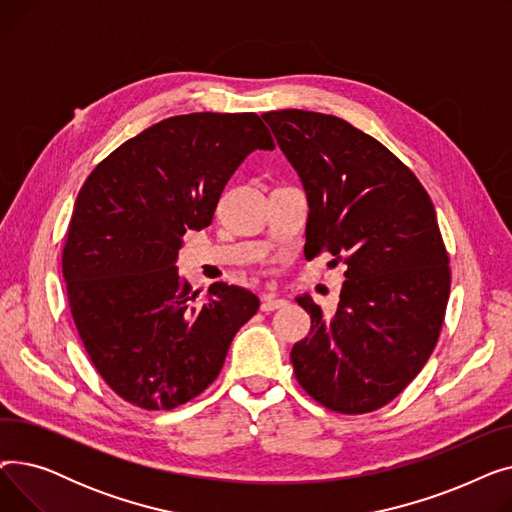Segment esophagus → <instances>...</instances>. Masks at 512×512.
<instances>
[{
  "label": "esophagus",
  "mask_w": 512,
  "mask_h": 512,
  "mask_svg": "<svg viewBox=\"0 0 512 512\" xmlns=\"http://www.w3.org/2000/svg\"><path fill=\"white\" fill-rule=\"evenodd\" d=\"M282 307H286V301L276 299L274 294H263V297H261V311L263 313H270V311H276V309H282Z\"/></svg>",
  "instance_id": "esophagus-1"
}]
</instances>
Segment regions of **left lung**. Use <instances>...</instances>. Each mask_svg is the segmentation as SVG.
<instances>
[{"instance_id":"left-lung-1","label":"left lung","mask_w":512,"mask_h":512,"mask_svg":"<svg viewBox=\"0 0 512 512\" xmlns=\"http://www.w3.org/2000/svg\"><path fill=\"white\" fill-rule=\"evenodd\" d=\"M309 199L307 259L344 261L334 313L297 303L311 332L292 346L303 390L330 411H378L434 353L450 294V257L417 176L363 130L303 110L263 114Z\"/></svg>"}]
</instances>
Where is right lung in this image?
I'll list each match as a JSON object with an SVG mask.
<instances>
[{"label": "right lung", "mask_w": 512, "mask_h": 512, "mask_svg": "<svg viewBox=\"0 0 512 512\" xmlns=\"http://www.w3.org/2000/svg\"><path fill=\"white\" fill-rule=\"evenodd\" d=\"M274 147L253 112L174 116L122 143L80 188L62 251L66 297L93 367L130 405L170 411L199 396L257 313L259 299L234 284L201 299L174 261L186 230L211 224L242 159Z\"/></svg>", "instance_id": "right-lung-1"}]
</instances>
